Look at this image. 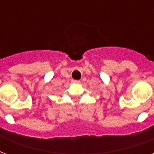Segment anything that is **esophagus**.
Returning <instances> with one entry per match:
<instances>
[{
    "mask_svg": "<svg viewBox=\"0 0 154 154\" xmlns=\"http://www.w3.org/2000/svg\"><path fill=\"white\" fill-rule=\"evenodd\" d=\"M72 82H73V83H76V84H78V83H80V81H76V80H73V81H72Z\"/></svg>",
    "mask_w": 154,
    "mask_h": 154,
    "instance_id": "1",
    "label": "esophagus"
}]
</instances>
